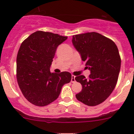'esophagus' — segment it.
Returning a JSON list of instances; mask_svg holds the SVG:
<instances>
[{
	"label": "esophagus",
	"mask_w": 134,
	"mask_h": 134,
	"mask_svg": "<svg viewBox=\"0 0 134 134\" xmlns=\"http://www.w3.org/2000/svg\"><path fill=\"white\" fill-rule=\"evenodd\" d=\"M76 82V79H75V76H72L71 77V82L74 83Z\"/></svg>",
	"instance_id": "obj_1"
}]
</instances>
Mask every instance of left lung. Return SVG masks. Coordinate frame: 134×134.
Wrapping results in <instances>:
<instances>
[{
	"mask_svg": "<svg viewBox=\"0 0 134 134\" xmlns=\"http://www.w3.org/2000/svg\"><path fill=\"white\" fill-rule=\"evenodd\" d=\"M72 41L91 73L89 79L82 75L75 78L82 87L76 98L86 105H98L116 86L121 66L118 48L113 41L96 32L74 35Z\"/></svg>",
	"mask_w": 134,
	"mask_h": 134,
	"instance_id": "8db88e82",
	"label": "left lung"
}]
</instances>
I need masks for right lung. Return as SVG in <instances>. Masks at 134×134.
Returning a JSON list of instances; mask_svg holds the SVG:
<instances>
[{
    "label": "right lung",
    "mask_w": 134,
    "mask_h": 134,
    "mask_svg": "<svg viewBox=\"0 0 134 134\" xmlns=\"http://www.w3.org/2000/svg\"><path fill=\"white\" fill-rule=\"evenodd\" d=\"M67 39L58 34L38 31L25 40L17 55V80L31 103L44 107L58 98L62 86L71 81L68 72H50L58 46Z\"/></svg>",
    "instance_id": "obj_1"
}]
</instances>
